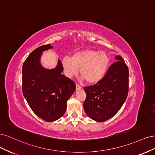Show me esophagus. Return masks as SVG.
Wrapping results in <instances>:
<instances>
[{
    "mask_svg": "<svg viewBox=\"0 0 155 155\" xmlns=\"http://www.w3.org/2000/svg\"><path fill=\"white\" fill-rule=\"evenodd\" d=\"M81 88H82V87L80 86L79 84H76V89H77V90H80V89H81Z\"/></svg>",
    "mask_w": 155,
    "mask_h": 155,
    "instance_id": "obj_1",
    "label": "esophagus"
}]
</instances>
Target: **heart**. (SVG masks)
Segmentation results:
<instances>
[{"label": "heart", "instance_id": "heart-1", "mask_svg": "<svg viewBox=\"0 0 155 155\" xmlns=\"http://www.w3.org/2000/svg\"><path fill=\"white\" fill-rule=\"evenodd\" d=\"M110 57L105 51L87 49L74 53L72 57H65L62 65L65 74L71 78L80 73L83 79L89 84H96L101 81L106 74Z\"/></svg>", "mask_w": 155, "mask_h": 155}]
</instances>
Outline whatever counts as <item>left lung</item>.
Wrapping results in <instances>:
<instances>
[{
	"instance_id": "8db88e82",
	"label": "left lung",
	"mask_w": 155,
	"mask_h": 155,
	"mask_svg": "<svg viewBox=\"0 0 155 155\" xmlns=\"http://www.w3.org/2000/svg\"><path fill=\"white\" fill-rule=\"evenodd\" d=\"M115 59L117 62L111 65L101 81L84 87L86 98L84 109L97 122L106 121L115 115L127 97L128 67L120 55Z\"/></svg>"
}]
</instances>
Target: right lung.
<instances>
[{
	"label": "right lung",
	"instance_id": "right-lung-1",
	"mask_svg": "<svg viewBox=\"0 0 155 155\" xmlns=\"http://www.w3.org/2000/svg\"><path fill=\"white\" fill-rule=\"evenodd\" d=\"M53 48L50 44L40 46L29 54L22 66V92L34 113L46 122L62 117L66 111L67 101L75 91L74 82L62 74L60 60L55 68L42 66V52Z\"/></svg>",
	"mask_w": 155,
	"mask_h": 155
}]
</instances>
